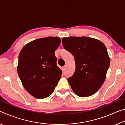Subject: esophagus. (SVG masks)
Returning a JSON list of instances; mask_svg holds the SVG:
<instances>
[{
    "mask_svg": "<svg viewBox=\"0 0 125 125\" xmlns=\"http://www.w3.org/2000/svg\"><path fill=\"white\" fill-rule=\"evenodd\" d=\"M65 68H66V66H64L63 68H62V70L63 72H64L65 70Z\"/></svg>",
    "mask_w": 125,
    "mask_h": 125,
    "instance_id": "34e87169",
    "label": "esophagus"
}]
</instances>
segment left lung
Instances as JSON below:
<instances>
[{"label": "left lung", "mask_w": 125, "mask_h": 125, "mask_svg": "<svg viewBox=\"0 0 125 125\" xmlns=\"http://www.w3.org/2000/svg\"><path fill=\"white\" fill-rule=\"evenodd\" d=\"M63 47L73 55L75 69L68 79L75 94L88 97L97 92L105 81L110 60L105 45L88 37H63Z\"/></svg>", "instance_id": "1"}]
</instances>
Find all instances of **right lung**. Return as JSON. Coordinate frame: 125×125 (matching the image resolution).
Here are the masks:
<instances>
[{
	"instance_id": "obj_1",
	"label": "right lung",
	"mask_w": 125,
	"mask_h": 125,
	"mask_svg": "<svg viewBox=\"0 0 125 125\" xmlns=\"http://www.w3.org/2000/svg\"><path fill=\"white\" fill-rule=\"evenodd\" d=\"M60 43L58 37L41 38L29 42L21 50L17 71L23 86L35 98L49 96L61 79L62 71L54 55Z\"/></svg>"
}]
</instances>
